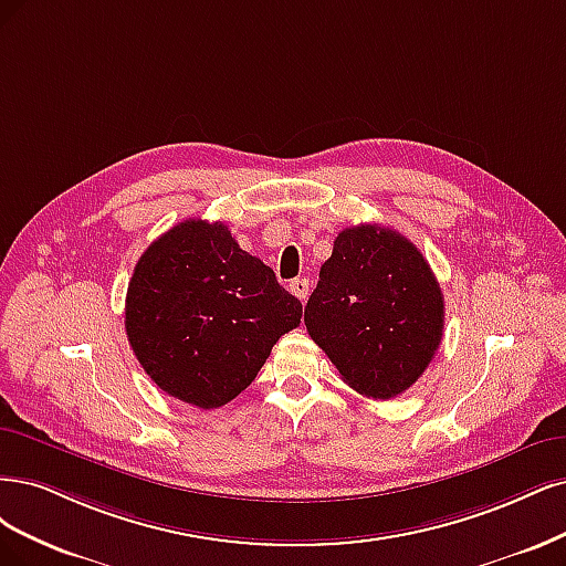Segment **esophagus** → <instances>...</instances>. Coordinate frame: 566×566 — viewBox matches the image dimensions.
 <instances>
[{
	"mask_svg": "<svg viewBox=\"0 0 566 566\" xmlns=\"http://www.w3.org/2000/svg\"><path fill=\"white\" fill-rule=\"evenodd\" d=\"M289 291H291V294H294L298 301H303L305 303V298L310 296V282L307 280H294V282H291L289 284Z\"/></svg>",
	"mask_w": 566,
	"mask_h": 566,
	"instance_id": "34e87169",
	"label": "esophagus"
}]
</instances>
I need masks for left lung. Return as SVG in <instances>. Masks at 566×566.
Listing matches in <instances>:
<instances>
[{"mask_svg":"<svg viewBox=\"0 0 566 566\" xmlns=\"http://www.w3.org/2000/svg\"><path fill=\"white\" fill-rule=\"evenodd\" d=\"M303 319L353 390L390 399L421 378L440 348L444 296L407 237L361 223L338 232Z\"/></svg>","mask_w":566,"mask_h":566,"instance_id":"1","label":"left lung"}]
</instances>
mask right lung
Segmentation results:
<instances>
[{"label":"right lung","mask_w":566,"mask_h":566,"mask_svg":"<svg viewBox=\"0 0 566 566\" xmlns=\"http://www.w3.org/2000/svg\"><path fill=\"white\" fill-rule=\"evenodd\" d=\"M303 305L228 226L190 218L143 251L126 291L124 326L159 390L199 409L251 386Z\"/></svg>","instance_id":"obj_1"}]
</instances>
